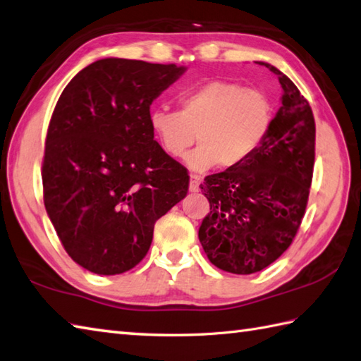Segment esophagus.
<instances>
[{
  "label": "esophagus",
  "instance_id": "34e87169",
  "mask_svg": "<svg viewBox=\"0 0 361 361\" xmlns=\"http://www.w3.org/2000/svg\"><path fill=\"white\" fill-rule=\"evenodd\" d=\"M200 185H202V176L190 175V181H189V190H190V192H199Z\"/></svg>",
  "mask_w": 361,
  "mask_h": 361
}]
</instances>
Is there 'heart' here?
Instances as JSON below:
<instances>
[{
	"instance_id": "b5f03b06",
	"label": "heart",
	"mask_w": 361,
	"mask_h": 361,
	"mask_svg": "<svg viewBox=\"0 0 361 361\" xmlns=\"http://www.w3.org/2000/svg\"><path fill=\"white\" fill-rule=\"evenodd\" d=\"M274 108L263 90L227 80L195 84L178 95V111L154 108L148 125L169 157L181 158L197 140L200 145L188 157L194 171L221 164L235 169L253 157L269 133Z\"/></svg>"
}]
</instances>
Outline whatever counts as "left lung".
Listing matches in <instances>:
<instances>
[{
    "mask_svg": "<svg viewBox=\"0 0 361 361\" xmlns=\"http://www.w3.org/2000/svg\"><path fill=\"white\" fill-rule=\"evenodd\" d=\"M283 89L264 142L235 169L208 175L209 202L199 239L219 269L247 275L272 264L294 241L305 216L314 166L316 125L310 103L271 63Z\"/></svg>",
    "mask_w": 361,
    "mask_h": 361,
    "instance_id": "left-lung-1",
    "label": "left lung"
}]
</instances>
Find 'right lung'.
Masks as SVG:
<instances>
[{
	"mask_svg": "<svg viewBox=\"0 0 361 361\" xmlns=\"http://www.w3.org/2000/svg\"><path fill=\"white\" fill-rule=\"evenodd\" d=\"M185 67L108 58L62 90L42 162L44 203L75 263L98 275L133 269L161 216L183 200L188 169L148 125L150 104Z\"/></svg>",
	"mask_w": 361,
	"mask_h": 361,
	"instance_id": "add662e5",
	"label": "right lung"
}]
</instances>
